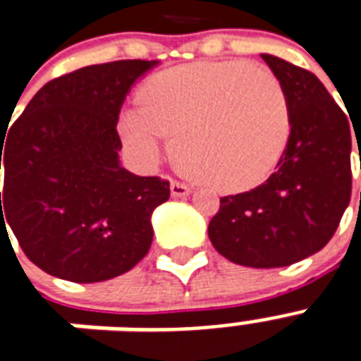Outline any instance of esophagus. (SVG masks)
I'll use <instances>...</instances> for the list:
<instances>
[{
  "label": "esophagus",
  "instance_id": "obj_1",
  "mask_svg": "<svg viewBox=\"0 0 361 361\" xmlns=\"http://www.w3.org/2000/svg\"><path fill=\"white\" fill-rule=\"evenodd\" d=\"M192 190H190V186H186V184L178 183V180H171V195L173 197H184V195H188Z\"/></svg>",
  "mask_w": 361,
  "mask_h": 361
}]
</instances>
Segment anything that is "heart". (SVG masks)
Returning a JSON list of instances; mask_svg holds the SVG:
<instances>
[{"instance_id": "1", "label": "heart", "mask_w": 361, "mask_h": 361, "mask_svg": "<svg viewBox=\"0 0 361 361\" xmlns=\"http://www.w3.org/2000/svg\"><path fill=\"white\" fill-rule=\"evenodd\" d=\"M141 107L118 114L131 154L154 164L164 137L184 171L220 192H243L267 178L290 137L286 94L265 67L203 60L150 77Z\"/></svg>"}]
</instances>
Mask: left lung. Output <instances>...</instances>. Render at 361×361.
Returning <instances> with one entry per match:
<instances>
[{"mask_svg": "<svg viewBox=\"0 0 361 361\" xmlns=\"http://www.w3.org/2000/svg\"><path fill=\"white\" fill-rule=\"evenodd\" d=\"M262 58L286 94V149L262 186L222 197L209 222L212 247L233 264L256 269L292 265L322 250L352 192L346 114L317 75L276 56Z\"/></svg>", "mask_w": 361, "mask_h": 361, "instance_id": "8db88e82", "label": "left lung"}]
</instances>
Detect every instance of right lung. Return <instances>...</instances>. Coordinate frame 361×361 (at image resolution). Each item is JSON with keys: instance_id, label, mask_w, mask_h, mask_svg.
Instances as JSON below:
<instances>
[{"instance_id": "obj_1", "label": "right lung", "mask_w": 361, "mask_h": 361, "mask_svg": "<svg viewBox=\"0 0 361 361\" xmlns=\"http://www.w3.org/2000/svg\"><path fill=\"white\" fill-rule=\"evenodd\" d=\"M156 66L120 60L50 80L1 137L0 230L9 235V224L44 273L102 282L149 252L150 216L169 183L120 166L116 122L131 86Z\"/></svg>"}]
</instances>
